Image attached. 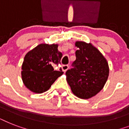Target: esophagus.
Segmentation results:
<instances>
[{"mask_svg":"<svg viewBox=\"0 0 129 129\" xmlns=\"http://www.w3.org/2000/svg\"><path fill=\"white\" fill-rule=\"evenodd\" d=\"M68 68H69V66H68V65H63V66H61V69H62V70L63 72H66L68 70Z\"/></svg>","mask_w":129,"mask_h":129,"instance_id":"obj_1","label":"esophagus"}]
</instances>
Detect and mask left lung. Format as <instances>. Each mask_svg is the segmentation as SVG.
<instances>
[{"label": "left lung", "mask_w": 129, "mask_h": 129, "mask_svg": "<svg viewBox=\"0 0 129 129\" xmlns=\"http://www.w3.org/2000/svg\"><path fill=\"white\" fill-rule=\"evenodd\" d=\"M74 68L66 73L67 82L75 96L89 99L104 88L109 75L108 63L104 55L92 43L76 41Z\"/></svg>", "instance_id": "left-lung-1"}]
</instances>
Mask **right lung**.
Listing matches in <instances>:
<instances>
[{
  "label": "right lung",
  "mask_w": 129,
  "mask_h": 129,
  "mask_svg": "<svg viewBox=\"0 0 129 129\" xmlns=\"http://www.w3.org/2000/svg\"><path fill=\"white\" fill-rule=\"evenodd\" d=\"M57 47L58 44L41 43L25 55L21 77L25 86L31 92L37 94L45 92L63 74L61 69L54 70L60 63L63 55Z\"/></svg>",
  "instance_id": "right-lung-1"
}]
</instances>
